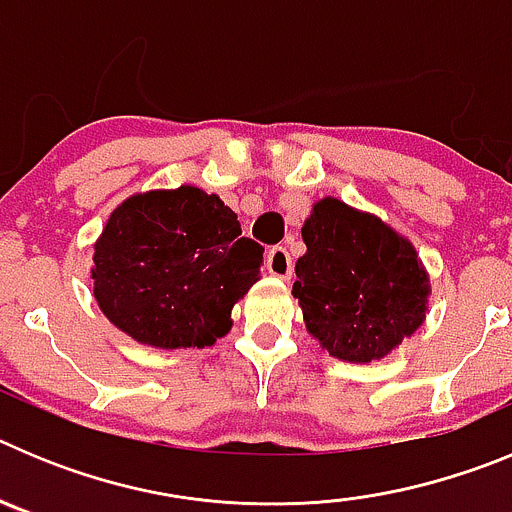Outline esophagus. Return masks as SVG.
Here are the masks:
<instances>
[{
  "instance_id": "obj_1",
  "label": "esophagus",
  "mask_w": 512,
  "mask_h": 512,
  "mask_svg": "<svg viewBox=\"0 0 512 512\" xmlns=\"http://www.w3.org/2000/svg\"><path fill=\"white\" fill-rule=\"evenodd\" d=\"M266 266H269V274H274V277H279V279H289L292 277V269H295V264H292V256H289L287 248H282V246L271 248L269 259H266Z\"/></svg>"
}]
</instances>
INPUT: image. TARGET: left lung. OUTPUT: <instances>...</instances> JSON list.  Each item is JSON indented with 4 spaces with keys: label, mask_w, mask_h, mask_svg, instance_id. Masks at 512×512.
I'll list each match as a JSON object with an SVG mask.
<instances>
[{
    "label": "left lung",
    "mask_w": 512,
    "mask_h": 512,
    "mask_svg": "<svg viewBox=\"0 0 512 512\" xmlns=\"http://www.w3.org/2000/svg\"><path fill=\"white\" fill-rule=\"evenodd\" d=\"M292 295L312 338L351 364L379 361L423 325L428 271L408 238L336 197L315 202L302 225Z\"/></svg>",
    "instance_id": "left-lung-1"
}]
</instances>
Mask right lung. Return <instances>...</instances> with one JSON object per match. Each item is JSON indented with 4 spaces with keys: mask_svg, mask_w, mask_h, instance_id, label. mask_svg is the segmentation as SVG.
<instances>
[{
    "mask_svg": "<svg viewBox=\"0 0 512 512\" xmlns=\"http://www.w3.org/2000/svg\"><path fill=\"white\" fill-rule=\"evenodd\" d=\"M264 248L197 187L133 194L94 243V297L112 325L153 348H205L259 282Z\"/></svg>",
    "mask_w": 512,
    "mask_h": 512,
    "instance_id": "add662e5",
    "label": "right lung"
}]
</instances>
